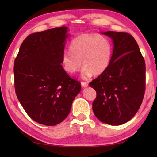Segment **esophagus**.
I'll list each match as a JSON object with an SVG mask.
<instances>
[{"instance_id": "obj_1", "label": "esophagus", "mask_w": 157, "mask_h": 157, "mask_svg": "<svg viewBox=\"0 0 157 157\" xmlns=\"http://www.w3.org/2000/svg\"><path fill=\"white\" fill-rule=\"evenodd\" d=\"M81 84H82V86H83V87H87V86H88V83H87V82H81Z\"/></svg>"}]
</instances>
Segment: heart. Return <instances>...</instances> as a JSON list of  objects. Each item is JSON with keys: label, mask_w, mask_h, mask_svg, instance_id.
Returning a JSON list of instances; mask_svg holds the SVG:
<instances>
[{"label": "heart", "mask_w": 157, "mask_h": 157, "mask_svg": "<svg viewBox=\"0 0 157 157\" xmlns=\"http://www.w3.org/2000/svg\"><path fill=\"white\" fill-rule=\"evenodd\" d=\"M70 52H63L62 63L70 74L84 66L82 75L87 79L93 74L100 75L107 70L112 55V46L107 37L99 34H82L74 38L69 45Z\"/></svg>", "instance_id": "1"}]
</instances>
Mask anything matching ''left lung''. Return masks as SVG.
<instances>
[{
  "mask_svg": "<svg viewBox=\"0 0 157 157\" xmlns=\"http://www.w3.org/2000/svg\"><path fill=\"white\" fill-rule=\"evenodd\" d=\"M112 39L113 54L105 72L89 83L96 91L92 105L104 123L120 125L134 116L145 91V63L139 45L124 32L102 33Z\"/></svg>",
  "mask_w": 157,
  "mask_h": 157,
  "instance_id": "1",
  "label": "left lung"
}]
</instances>
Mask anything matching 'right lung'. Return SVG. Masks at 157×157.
Instances as JSON below:
<instances>
[{
  "instance_id": "add662e5",
  "label": "right lung",
  "mask_w": 157,
  "mask_h": 157,
  "mask_svg": "<svg viewBox=\"0 0 157 157\" xmlns=\"http://www.w3.org/2000/svg\"><path fill=\"white\" fill-rule=\"evenodd\" d=\"M67 28L28 35L14 60V88L28 115L39 124L56 125L70 113L80 82L71 78L62 63Z\"/></svg>"
}]
</instances>
